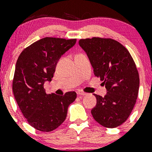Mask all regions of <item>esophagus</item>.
<instances>
[{
  "instance_id": "esophagus-1",
  "label": "esophagus",
  "mask_w": 152,
  "mask_h": 152,
  "mask_svg": "<svg viewBox=\"0 0 152 152\" xmlns=\"http://www.w3.org/2000/svg\"><path fill=\"white\" fill-rule=\"evenodd\" d=\"M77 94H78V95H81V96L87 95L86 93H85V92L82 91H77Z\"/></svg>"
}]
</instances>
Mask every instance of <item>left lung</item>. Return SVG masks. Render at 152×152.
I'll list each match as a JSON object with an SVG mask.
<instances>
[{"instance_id":"1","label":"left lung","mask_w":152,"mask_h":152,"mask_svg":"<svg viewBox=\"0 0 152 152\" xmlns=\"http://www.w3.org/2000/svg\"><path fill=\"white\" fill-rule=\"evenodd\" d=\"M78 44L107 91L104 97L94 94L96 105L91 111L92 116L106 128L120 126L132 113L139 92V73L132 56L123 45L111 38L81 39Z\"/></svg>"}]
</instances>
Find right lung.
<instances>
[{
    "label": "right lung",
    "instance_id": "1",
    "mask_svg": "<svg viewBox=\"0 0 152 152\" xmlns=\"http://www.w3.org/2000/svg\"><path fill=\"white\" fill-rule=\"evenodd\" d=\"M76 43V39L43 38L25 48L17 60L13 94L24 117L38 131L48 132L58 128L76 98L75 91L59 96L47 94L43 88L45 82L51 81L61 57Z\"/></svg>",
    "mask_w": 152,
    "mask_h": 152
}]
</instances>
